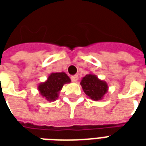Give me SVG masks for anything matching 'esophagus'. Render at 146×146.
I'll return each mask as SVG.
<instances>
[{
  "instance_id": "34e87169",
  "label": "esophagus",
  "mask_w": 146,
  "mask_h": 146,
  "mask_svg": "<svg viewBox=\"0 0 146 146\" xmlns=\"http://www.w3.org/2000/svg\"><path fill=\"white\" fill-rule=\"evenodd\" d=\"M78 76L77 75H75V76H71V80H72V81L73 82H76L77 80H78Z\"/></svg>"
}]
</instances>
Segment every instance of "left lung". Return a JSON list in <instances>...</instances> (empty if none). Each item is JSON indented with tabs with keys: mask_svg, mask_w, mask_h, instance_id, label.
Instances as JSON below:
<instances>
[{
	"mask_svg": "<svg viewBox=\"0 0 146 146\" xmlns=\"http://www.w3.org/2000/svg\"><path fill=\"white\" fill-rule=\"evenodd\" d=\"M80 85L87 96L94 101L102 100L109 89L107 83L98 79V76L93 73L84 76L80 81Z\"/></svg>",
	"mask_w": 146,
	"mask_h": 146,
	"instance_id": "obj_1",
	"label": "left lung"
}]
</instances>
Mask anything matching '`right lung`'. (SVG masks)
Listing matches in <instances>:
<instances>
[{"label": "right lung", "instance_id": "right-lung-1", "mask_svg": "<svg viewBox=\"0 0 146 146\" xmlns=\"http://www.w3.org/2000/svg\"><path fill=\"white\" fill-rule=\"evenodd\" d=\"M70 82L71 80L66 73H51L44 82L39 84L37 89L42 98L48 102H54L58 98L64 84Z\"/></svg>", "mask_w": 146, "mask_h": 146}]
</instances>
